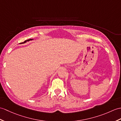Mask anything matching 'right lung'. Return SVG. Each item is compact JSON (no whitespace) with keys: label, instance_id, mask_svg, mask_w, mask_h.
Masks as SVG:
<instances>
[{"label":"right lung","instance_id":"obj_1","mask_svg":"<svg viewBox=\"0 0 121 121\" xmlns=\"http://www.w3.org/2000/svg\"><path fill=\"white\" fill-rule=\"evenodd\" d=\"M33 40V39H29V40H26L24 42H22V43L21 44H24V43H26L27 42H29V41H32V40Z\"/></svg>","mask_w":121,"mask_h":121}]
</instances>
